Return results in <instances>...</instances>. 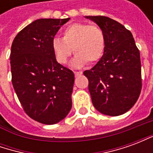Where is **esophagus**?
I'll return each mask as SVG.
<instances>
[{
    "label": "esophagus",
    "instance_id": "esophagus-1",
    "mask_svg": "<svg viewBox=\"0 0 153 153\" xmlns=\"http://www.w3.org/2000/svg\"><path fill=\"white\" fill-rule=\"evenodd\" d=\"M82 72H81V71H79V72H78V71H74V74H75V76H79V75H81V74H82Z\"/></svg>",
    "mask_w": 153,
    "mask_h": 153
}]
</instances>
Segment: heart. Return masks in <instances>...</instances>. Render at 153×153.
Returning <instances> with one entry per match:
<instances>
[{
    "mask_svg": "<svg viewBox=\"0 0 153 153\" xmlns=\"http://www.w3.org/2000/svg\"><path fill=\"white\" fill-rule=\"evenodd\" d=\"M106 45V34L100 26L74 23L63 30L62 40L54 38L51 49L56 60L62 65L67 63L74 50L76 56L72 65L81 67L98 62L104 55Z\"/></svg>",
    "mask_w": 153,
    "mask_h": 153,
    "instance_id": "heart-1",
    "label": "heart"
}]
</instances>
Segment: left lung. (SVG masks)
I'll list each match as a JSON object with an SVG mask.
<instances>
[{"label": "left lung", "mask_w": 153, "mask_h": 153, "mask_svg": "<svg viewBox=\"0 0 153 153\" xmlns=\"http://www.w3.org/2000/svg\"><path fill=\"white\" fill-rule=\"evenodd\" d=\"M86 18L102 28L106 38L102 59L83 72L92 102L104 115H120L134 105L141 93L139 50L131 32L119 22L102 15Z\"/></svg>", "instance_id": "obj_1"}]
</instances>
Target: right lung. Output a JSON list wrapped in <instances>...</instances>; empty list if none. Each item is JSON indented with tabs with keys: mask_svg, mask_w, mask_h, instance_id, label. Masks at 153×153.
Listing matches in <instances>:
<instances>
[{
	"mask_svg": "<svg viewBox=\"0 0 153 153\" xmlns=\"http://www.w3.org/2000/svg\"><path fill=\"white\" fill-rule=\"evenodd\" d=\"M67 19H37L16 35L11 46L12 84L27 115L45 125L62 120L72 106L73 71L56 61L51 42Z\"/></svg>",
	"mask_w": 153,
	"mask_h": 153,
	"instance_id": "obj_1",
	"label": "right lung"
}]
</instances>
